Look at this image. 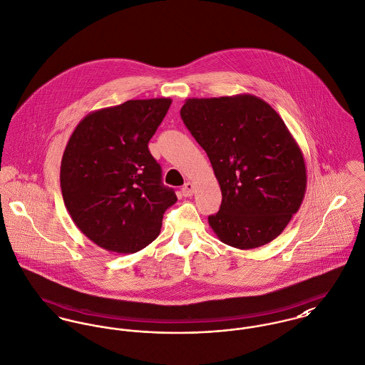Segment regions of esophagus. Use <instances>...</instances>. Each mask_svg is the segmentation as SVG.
Masks as SVG:
<instances>
[{"mask_svg": "<svg viewBox=\"0 0 365 365\" xmlns=\"http://www.w3.org/2000/svg\"><path fill=\"white\" fill-rule=\"evenodd\" d=\"M194 191H195V185L192 182H185L184 187L181 188V192L184 197H192Z\"/></svg>", "mask_w": 365, "mask_h": 365, "instance_id": "esophagus-1", "label": "esophagus"}]
</instances>
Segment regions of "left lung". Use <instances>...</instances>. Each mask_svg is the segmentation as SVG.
Returning a JSON list of instances; mask_svg holds the SVG:
<instances>
[{
    "instance_id": "obj_1",
    "label": "left lung",
    "mask_w": 365,
    "mask_h": 365,
    "mask_svg": "<svg viewBox=\"0 0 365 365\" xmlns=\"http://www.w3.org/2000/svg\"><path fill=\"white\" fill-rule=\"evenodd\" d=\"M180 114L220 185V210L207 217L217 238L252 250L280 235L307 188L302 152L282 117L247 93L187 99Z\"/></svg>"
}]
</instances>
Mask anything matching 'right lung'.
Instances as JSON below:
<instances>
[{"label":"right lung","instance_id":"obj_1","mask_svg":"<svg viewBox=\"0 0 365 365\" xmlns=\"http://www.w3.org/2000/svg\"><path fill=\"white\" fill-rule=\"evenodd\" d=\"M171 99L128 100L89 113L73 130L60 182L75 226L100 248L133 254L162 229L177 202L148 149Z\"/></svg>","mask_w":365,"mask_h":365}]
</instances>
